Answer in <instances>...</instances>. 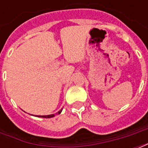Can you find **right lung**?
Segmentation results:
<instances>
[{
	"label": "right lung",
	"instance_id": "1",
	"mask_svg": "<svg viewBox=\"0 0 148 148\" xmlns=\"http://www.w3.org/2000/svg\"><path fill=\"white\" fill-rule=\"evenodd\" d=\"M62 110L58 112V114H60L61 113ZM39 117H43V118H51V117H54L55 116V114H51V115H47V116H38Z\"/></svg>",
	"mask_w": 148,
	"mask_h": 148
}]
</instances>
